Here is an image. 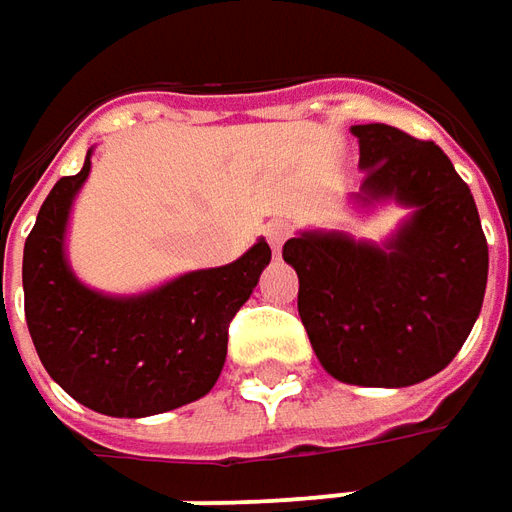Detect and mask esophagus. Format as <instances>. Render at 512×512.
<instances>
[{
  "instance_id": "obj_1",
  "label": "esophagus",
  "mask_w": 512,
  "mask_h": 512,
  "mask_svg": "<svg viewBox=\"0 0 512 512\" xmlns=\"http://www.w3.org/2000/svg\"><path fill=\"white\" fill-rule=\"evenodd\" d=\"M263 235H266V241L280 252V246L285 243V238L291 235V224L288 221H283V218H274V221H269L266 227H263Z\"/></svg>"
}]
</instances>
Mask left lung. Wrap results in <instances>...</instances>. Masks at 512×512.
<instances>
[{"label":"left lung","instance_id":"left-lung-1","mask_svg":"<svg viewBox=\"0 0 512 512\" xmlns=\"http://www.w3.org/2000/svg\"><path fill=\"white\" fill-rule=\"evenodd\" d=\"M361 193L415 215L387 249L305 232L283 246L316 358L358 387H409L451 364L482 311L488 241L471 187L431 139L384 123L353 125Z\"/></svg>","mask_w":512,"mask_h":512}]
</instances>
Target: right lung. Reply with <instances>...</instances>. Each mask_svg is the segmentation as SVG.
Instances as JSON below:
<instances>
[{
    "mask_svg": "<svg viewBox=\"0 0 512 512\" xmlns=\"http://www.w3.org/2000/svg\"><path fill=\"white\" fill-rule=\"evenodd\" d=\"M58 179L24 241V316L52 381L111 417H145L207 395L227 358L229 322L249 300L271 249L257 241L221 269L190 271L142 297H103L64 260L69 204L89 176Z\"/></svg>",
    "mask_w": 512,
    "mask_h": 512,
    "instance_id": "obj_1",
    "label": "right lung"
}]
</instances>
